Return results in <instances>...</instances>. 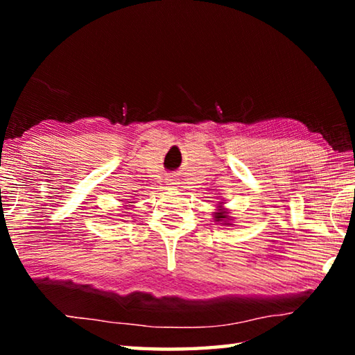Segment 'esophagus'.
Listing matches in <instances>:
<instances>
[{"label":"esophagus","instance_id":"34e87169","mask_svg":"<svg viewBox=\"0 0 355 355\" xmlns=\"http://www.w3.org/2000/svg\"><path fill=\"white\" fill-rule=\"evenodd\" d=\"M171 184H175V183H171Z\"/></svg>","mask_w":355,"mask_h":355}]
</instances>
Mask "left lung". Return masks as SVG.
Wrapping results in <instances>:
<instances>
[{
	"label": "left lung",
	"mask_w": 355,
	"mask_h": 355,
	"mask_svg": "<svg viewBox=\"0 0 355 355\" xmlns=\"http://www.w3.org/2000/svg\"><path fill=\"white\" fill-rule=\"evenodd\" d=\"M216 218H219V219L222 218V219H224V218H225V214H224V213H218V216H216ZM219 219H218V220H219Z\"/></svg>",
	"instance_id": "1"
}]
</instances>
